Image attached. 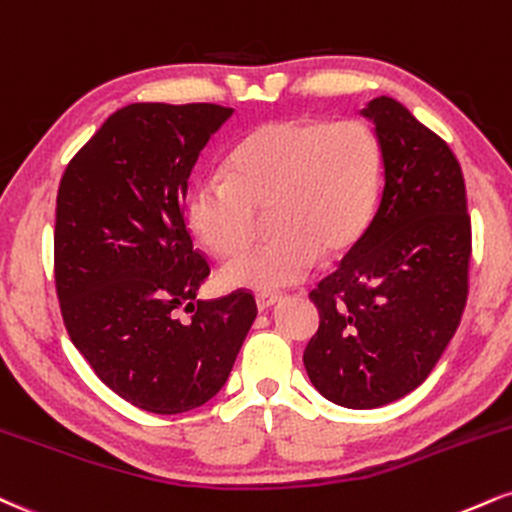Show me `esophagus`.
<instances>
[{"label":"esophagus","instance_id":"obj_1","mask_svg":"<svg viewBox=\"0 0 512 512\" xmlns=\"http://www.w3.org/2000/svg\"><path fill=\"white\" fill-rule=\"evenodd\" d=\"M276 303H281V295H257V310H269Z\"/></svg>","mask_w":512,"mask_h":512}]
</instances>
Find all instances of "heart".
Instances as JSON below:
<instances>
[{
	"mask_svg": "<svg viewBox=\"0 0 512 512\" xmlns=\"http://www.w3.org/2000/svg\"><path fill=\"white\" fill-rule=\"evenodd\" d=\"M384 155L365 121L281 119L255 128L231 152L226 178H200L186 197L195 238L219 257L248 250L267 212L274 233L226 264L221 283L279 291L312 274L322 252H348L377 205Z\"/></svg>",
	"mask_w": 512,
	"mask_h": 512,
	"instance_id": "heart-1",
	"label": "heart"
}]
</instances>
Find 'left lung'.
Returning a JSON list of instances; mask_svg holds the SVG:
<instances>
[{
    "label": "left lung",
    "mask_w": 512,
    "mask_h": 512,
    "mask_svg": "<svg viewBox=\"0 0 512 512\" xmlns=\"http://www.w3.org/2000/svg\"><path fill=\"white\" fill-rule=\"evenodd\" d=\"M384 155L379 207L310 298L319 329L303 362L343 408H381L429 377L463 317L472 224L451 147L391 97L362 109Z\"/></svg>",
    "instance_id": "8db88e82"
}]
</instances>
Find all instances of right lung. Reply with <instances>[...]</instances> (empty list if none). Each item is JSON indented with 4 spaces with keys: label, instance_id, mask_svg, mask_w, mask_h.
Instances as JSON below:
<instances>
[{
    "label": "right lung",
    "instance_id": "obj_1",
    "mask_svg": "<svg viewBox=\"0 0 512 512\" xmlns=\"http://www.w3.org/2000/svg\"><path fill=\"white\" fill-rule=\"evenodd\" d=\"M231 114L207 102L128 104L59 183L54 283L66 331L102 384L155 415L217 396L257 317L245 288L195 300L209 262L183 212L190 171ZM181 306L194 312L188 323Z\"/></svg>",
    "mask_w": 512,
    "mask_h": 512
}]
</instances>
